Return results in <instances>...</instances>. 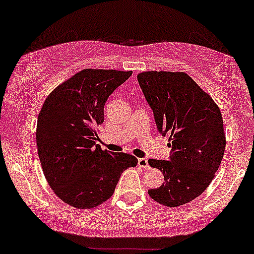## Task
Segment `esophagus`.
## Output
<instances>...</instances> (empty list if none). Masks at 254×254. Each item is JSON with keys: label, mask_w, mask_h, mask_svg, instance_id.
Segmentation results:
<instances>
[{"label": "esophagus", "mask_w": 254, "mask_h": 254, "mask_svg": "<svg viewBox=\"0 0 254 254\" xmlns=\"http://www.w3.org/2000/svg\"><path fill=\"white\" fill-rule=\"evenodd\" d=\"M137 164H138V166H141V168H144V169L149 168L147 158H138L137 159Z\"/></svg>", "instance_id": "obj_1"}]
</instances>
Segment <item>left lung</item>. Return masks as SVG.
I'll use <instances>...</instances> for the list:
<instances>
[{
	"instance_id": "8db88e82",
	"label": "left lung",
	"mask_w": 254,
	"mask_h": 254,
	"mask_svg": "<svg viewBox=\"0 0 254 254\" xmlns=\"http://www.w3.org/2000/svg\"><path fill=\"white\" fill-rule=\"evenodd\" d=\"M137 81L171 148L169 161H148L164 175V183L148 193L164 206H182L203 193L220 168L225 149L221 111L185 72L145 71Z\"/></svg>"
}]
</instances>
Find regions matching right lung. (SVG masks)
Masks as SVG:
<instances>
[{"label":"right lung","instance_id":"right-lung-1","mask_svg":"<svg viewBox=\"0 0 254 254\" xmlns=\"http://www.w3.org/2000/svg\"><path fill=\"white\" fill-rule=\"evenodd\" d=\"M131 71L83 69L55 88L38 117V155L51 189L65 203L89 209L114 193L121 173L137 164L125 152L102 150L96 129L104 106Z\"/></svg>","mask_w":254,"mask_h":254}]
</instances>
